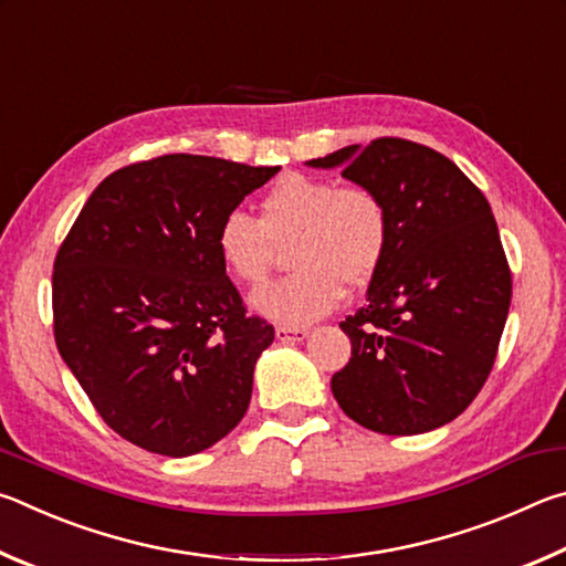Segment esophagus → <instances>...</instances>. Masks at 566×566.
Masks as SVG:
<instances>
[{
	"instance_id": "obj_1",
	"label": "esophagus",
	"mask_w": 566,
	"mask_h": 566,
	"mask_svg": "<svg viewBox=\"0 0 566 566\" xmlns=\"http://www.w3.org/2000/svg\"><path fill=\"white\" fill-rule=\"evenodd\" d=\"M274 334H276V339H280L282 344H294V342L306 339V334H310V329H304V327H276Z\"/></svg>"
}]
</instances>
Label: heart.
<instances>
[{
  "label": "heart",
  "mask_w": 566,
  "mask_h": 566,
  "mask_svg": "<svg viewBox=\"0 0 566 566\" xmlns=\"http://www.w3.org/2000/svg\"><path fill=\"white\" fill-rule=\"evenodd\" d=\"M260 209V219L242 209L227 212L214 247L232 280L260 286L272 270L276 244L292 242L294 272L252 294L254 310L284 327L332 312L344 284H367L389 252V209L367 185L286 175L262 197Z\"/></svg>",
  "instance_id": "obj_1"
}]
</instances>
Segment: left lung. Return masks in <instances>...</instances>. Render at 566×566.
I'll return each instance as SVG.
<instances>
[{"label":"left lung","instance_id":"left-lung-1","mask_svg":"<svg viewBox=\"0 0 566 566\" xmlns=\"http://www.w3.org/2000/svg\"><path fill=\"white\" fill-rule=\"evenodd\" d=\"M310 167L379 191L391 219L367 304L339 322L352 357L332 377L344 415L379 434H421L457 419L494 367L512 272L492 207L452 159L399 137Z\"/></svg>","mask_w":566,"mask_h":566}]
</instances>
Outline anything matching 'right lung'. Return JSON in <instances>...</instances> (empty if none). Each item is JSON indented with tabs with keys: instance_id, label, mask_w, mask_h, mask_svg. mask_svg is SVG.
<instances>
[{
	"instance_id": "1",
	"label": "right lung",
	"mask_w": 566,
	"mask_h": 566,
	"mask_svg": "<svg viewBox=\"0 0 566 566\" xmlns=\"http://www.w3.org/2000/svg\"><path fill=\"white\" fill-rule=\"evenodd\" d=\"M276 171L199 155L122 167L56 252V349L127 442L189 457L242 421L274 327L247 314L214 237Z\"/></svg>"
}]
</instances>
